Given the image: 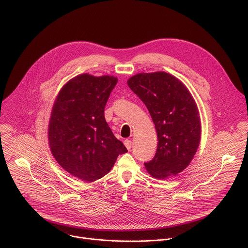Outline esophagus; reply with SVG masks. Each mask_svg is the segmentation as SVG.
<instances>
[{
  "label": "esophagus",
  "mask_w": 248,
  "mask_h": 248,
  "mask_svg": "<svg viewBox=\"0 0 248 248\" xmlns=\"http://www.w3.org/2000/svg\"><path fill=\"white\" fill-rule=\"evenodd\" d=\"M124 146L126 147V149H127V150H130L132 143H131V141H130L129 139H125V140L124 141Z\"/></svg>",
  "instance_id": "34e87169"
}]
</instances>
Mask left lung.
<instances>
[{"instance_id":"1","label":"left lung","mask_w":248,"mask_h":248,"mask_svg":"<svg viewBox=\"0 0 248 248\" xmlns=\"http://www.w3.org/2000/svg\"><path fill=\"white\" fill-rule=\"evenodd\" d=\"M127 85L146 105L156 130V152L145 169L156 179L177 175L189 166L201 142L195 99L180 79L166 72L136 74Z\"/></svg>"}]
</instances>
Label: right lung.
<instances>
[{
  "label": "right lung",
  "instance_id": "right-lung-1",
  "mask_svg": "<svg viewBox=\"0 0 248 248\" xmlns=\"http://www.w3.org/2000/svg\"><path fill=\"white\" fill-rule=\"evenodd\" d=\"M117 81L114 76L80 74L66 82L54 101L47 133L50 151L63 170L82 181L105 176L118 155L127 152L104 117Z\"/></svg>",
  "mask_w": 248,
  "mask_h": 248
}]
</instances>
